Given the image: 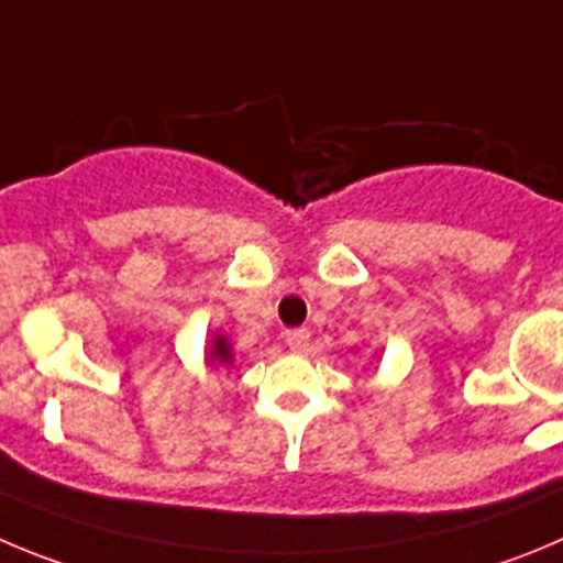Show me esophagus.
Wrapping results in <instances>:
<instances>
[{
	"mask_svg": "<svg viewBox=\"0 0 563 563\" xmlns=\"http://www.w3.org/2000/svg\"><path fill=\"white\" fill-rule=\"evenodd\" d=\"M286 344H288V350H294V353H306L308 346H311V333H308L306 328L288 330Z\"/></svg>",
	"mask_w": 563,
	"mask_h": 563,
	"instance_id": "34e87169",
	"label": "esophagus"
}]
</instances>
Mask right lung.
Wrapping results in <instances>:
<instances>
[{"mask_svg":"<svg viewBox=\"0 0 563 563\" xmlns=\"http://www.w3.org/2000/svg\"><path fill=\"white\" fill-rule=\"evenodd\" d=\"M210 358H217L219 364H230V344L222 339V335L213 341V353H210Z\"/></svg>","mask_w":563,"mask_h":563,"instance_id":"add662e5","label":"right lung"}]
</instances>
